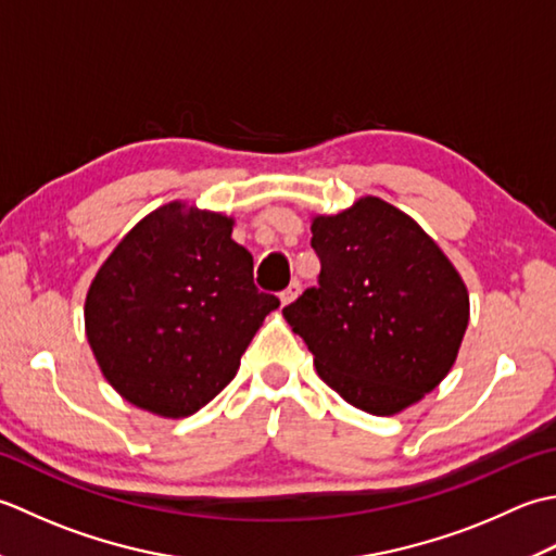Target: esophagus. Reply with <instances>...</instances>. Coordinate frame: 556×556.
<instances>
[{"instance_id":"34e87169","label":"esophagus","mask_w":556,"mask_h":556,"mask_svg":"<svg viewBox=\"0 0 556 556\" xmlns=\"http://www.w3.org/2000/svg\"><path fill=\"white\" fill-rule=\"evenodd\" d=\"M300 290H302V286H300V280H292L290 286L280 292V304L282 307H288V304H292L294 300H298V294H300Z\"/></svg>"}]
</instances>
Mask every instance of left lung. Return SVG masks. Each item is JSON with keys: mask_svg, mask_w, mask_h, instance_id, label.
<instances>
[{"mask_svg": "<svg viewBox=\"0 0 556 556\" xmlns=\"http://www.w3.org/2000/svg\"><path fill=\"white\" fill-rule=\"evenodd\" d=\"M319 286L282 309L319 377L369 415H395L437 389L470 319L468 288L410 215L362 197L316 215Z\"/></svg>", "mask_w": 556, "mask_h": 556, "instance_id": "left-lung-1", "label": "left lung"}]
</instances>
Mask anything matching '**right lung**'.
Returning a JSON list of instances; mask_svg holds the SVG:
<instances>
[{"instance_id": "obj_1", "label": "right lung", "mask_w": 556, "mask_h": 556, "mask_svg": "<svg viewBox=\"0 0 556 556\" xmlns=\"http://www.w3.org/2000/svg\"><path fill=\"white\" fill-rule=\"evenodd\" d=\"M235 220L173 201L146 215L100 266L86 294V336L124 401L189 417L240 369L278 298L254 286Z\"/></svg>"}]
</instances>
